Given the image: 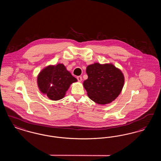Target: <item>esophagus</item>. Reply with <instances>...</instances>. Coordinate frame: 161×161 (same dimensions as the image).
<instances>
[{"mask_svg": "<svg viewBox=\"0 0 161 161\" xmlns=\"http://www.w3.org/2000/svg\"><path fill=\"white\" fill-rule=\"evenodd\" d=\"M77 79L78 81H82V77H81V76H78L77 77Z\"/></svg>", "mask_w": 161, "mask_h": 161, "instance_id": "34e87169", "label": "esophagus"}]
</instances>
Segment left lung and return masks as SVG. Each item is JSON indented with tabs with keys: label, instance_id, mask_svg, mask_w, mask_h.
Here are the masks:
<instances>
[{
	"label": "left lung",
	"instance_id": "obj_1",
	"mask_svg": "<svg viewBox=\"0 0 161 161\" xmlns=\"http://www.w3.org/2000/svg\"><path fill=\"white\" fill-rule=\"evenodd\" d=\"M88 78L83 83L89 97L100 104L111 103L121 92L124 78L112 64L95 63L87 67Z\"/></svg>",
	"mask_w": 161,
	"mask_h": 161
}]
</instances>
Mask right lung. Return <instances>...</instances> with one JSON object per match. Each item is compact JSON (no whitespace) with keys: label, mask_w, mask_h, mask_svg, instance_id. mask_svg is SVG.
I'll use <instances>...</instances> for the list:
<instances>
[{"label":"right lung","mask_w":161,"mask_h":161,"mask_svg":"<svg viewBox=\"0 0 161 161\" xmlns=\"http://www.w3.org/2000/svg\"><path fill=\"white\" fill-rule=\"evenodd\" d=\"M77 81L63 64L46 67L40 72L37 78L40 91L54 101L63 98L70 85Z\"/></svg>","instance_id":"right-lung-1"}]
</instances>
